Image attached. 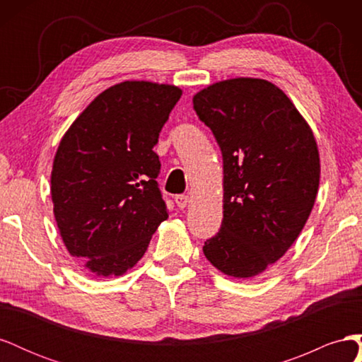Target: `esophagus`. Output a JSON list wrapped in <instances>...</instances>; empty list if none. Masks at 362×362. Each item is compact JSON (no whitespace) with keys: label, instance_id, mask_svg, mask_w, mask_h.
Instances as JSON below:
<instances>
[{"label":"esophagus","instance_id":"34e87169","mask_svg":"<svg viewBox=\"0 0 362 362\" xmlns=\"http://www.w3.org/2000/svg\"><path fill=\"white\" fill-rule=\"evenodd\" d=\"M175 202H177V205L180 208H185V206L190 204V196H187V194H177V196H175Z\"/></svg>","mask_w":362,"mask_h":362}]
</instances>
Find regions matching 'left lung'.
I'll return each instance as SVG.
<instances>
[{
	"instance_id": "left-lung-1",
	"label": "left lung",
	"mask_w": 362,
	"mask_h": 362,
	"mask_svg": "<svg viewBox=\"0 0 362 362\" xmlns=\"http://www.w3.org/2000/svg\"><path fill=\"white\" fill-rule=\"evenodd\" d=\"M223 157V221L206 259L249 279L286 255L311 214L320 182L313 129L278 86L229 78L193 96Z\"/></svg>"
}]
</instances>
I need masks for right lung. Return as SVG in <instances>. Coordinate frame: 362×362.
Returning a JSON list of instances; mask_svg holds the SVG:
<instances>
[{
	"mask_svg": "<svg viewBox=\"0 0 362 362\" xmlns=\"http://www.w3.org/2000/svg\"><path fill=\"white\" fill-rule=\"evenodd\" d=\"M178 86L122 81L98 95L62 137L51 199L69 254L95 276H122L168 218L154 146Z\"/></svg>",
	"mask_w": 362,
	"mask_h": 362,
	"instance_id": "obj_1",
	"label": "right lung"
}]
</instances>
